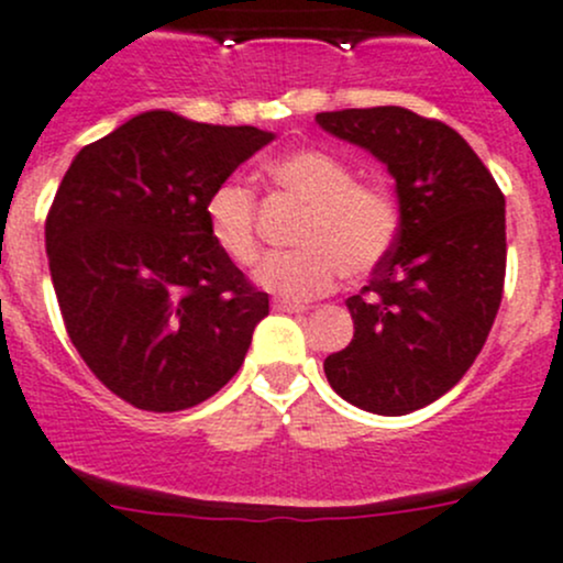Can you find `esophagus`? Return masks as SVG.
<instances>
[{
    "label": "esophagus",
    "mask_w": 563,
    "mask_h": 563,
    "mask_svg": "<svg viewBox=\"0 0 563 563\" xmlns=\"http://www.w3.org/2000/svg\"><path fill=\"white\" fill-rule=\"evenodd\" d=\"M275 307L277 312H305L307 307L305 305H299V301H288V299H275Z\"/></svg>",
    "instance_id": "esophagus-1"
}]
</instances>
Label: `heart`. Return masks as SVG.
I'll return each instance as SVG.
<instances>
[{
  "label": "heart",
  "mask_w": 563,
  "mask_h": 563,
  "mask_svg": "<svg viewBox=\"0 0 563 563\" xmlns=\"http://www.w3.org/2000/svg\"><path fill=\"white\" fill-rule=\"evenodd\" d=\"M266 175L307 202L297 251L264 256L256 280L286 299L327 294L342 269L361 277L375 269L394 247L401 212L394 191L383 180H356L347 162L318 147H297L266 162ZM207 232L234 264L251 266L258 258L256 194L245 180H221L205 202Z\"/></svg>",
  "instance_id": "1"
}]
</instances>
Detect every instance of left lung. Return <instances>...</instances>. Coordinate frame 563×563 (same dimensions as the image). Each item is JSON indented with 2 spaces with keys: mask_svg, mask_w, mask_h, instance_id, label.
Listing matches in <instances>:
<instances>
[{
  "mask_svg": "<svg viewBox=\"0 0 563 563\" xmlns=\"http://www.w3.org/2000/svg\"><path fill=\"white\" fill-rule=\"evenodd\" d=\"M334 137L396 180L399 234L345 301L353 340L323 361L329 386L375 416H407L448 394L483 351L505 291V194L448 123L405 108L318 112Z\"/></svg>",
  "mask_w": 563,
  "mask_h": 563,
  "instance_id": "8db88e82",
  "label": "left lung"
}]
</instances>
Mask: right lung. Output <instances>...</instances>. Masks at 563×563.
<instances>
[{
    "label": "right lung",
    "mask_w": 563,
    "mask_h": 563,
    "mask_svg": "<svg viewBox=\"0 0 563 563\" xmlns=\"http://www.w3.org/2000/svg\"><path fill=\"white\" fill-rule=\"evenodd\" d=\"M272 137L142 112L82 147L53 197L45 247L64 327L137 410L210 399L269 316V297L212 242L205 202Z\"/></svg>",
    "instance_id": "right-lung-1"
}]
</instances>
